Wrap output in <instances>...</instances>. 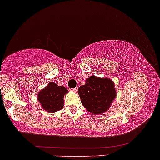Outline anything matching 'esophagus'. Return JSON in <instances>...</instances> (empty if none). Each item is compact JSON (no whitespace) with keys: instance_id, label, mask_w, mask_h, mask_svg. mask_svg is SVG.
<instances>
[{"instance_id":"esophagus-1","label":"esophagus","mask_w":160,"mask_h":160,"mask_svg":"<svg viewBox=\"0 0 160 160\" xmlns=\"http://www.w3.org/2000/svg\"><path fill=\"white\" fill-rule=\"evenodd\" d=\"M78 87H76V88H74V89H73L72 90L74 92H78Z\"/></svg>"}]
</instances>
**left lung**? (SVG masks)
Wrapping results in <instances>:
<instances>
[{"mask_svg":"<svg viewBox=\"0 0 160 160\" xmlns=\"http://www.w3.org/2000/svg\"><path fill=\"white\" fill-rule=\"evenodd\" d=\"M78 89L81 103L93 114L104 113L111 108L117 97L114 82L108 78L92 75Z\"/></svg>","mask_w":160,"mask_h":160,"instance_id":"8db88e82","label":"left lung"}]
</instances>
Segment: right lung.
Returning a JSON list of instances; mask_svg holds the SVG:
<instances>
[{
    "label": "right lung",
    "instance_id": "right-lung-1",
    "mask_svg": "<svg viewBox=\"0 0 160 160\" xmlns=\"http://www.w3.org/2000/svg\"><path fill=\"white\" fill-rule=\"evenodd\" d=\"M68 92L65 86L49 82L38 94V100L43 109L49 113H55L64 107V95Z\"/></svg>",
    "mask_w": 160,
    "mask_h": 160
}]
</instances>
